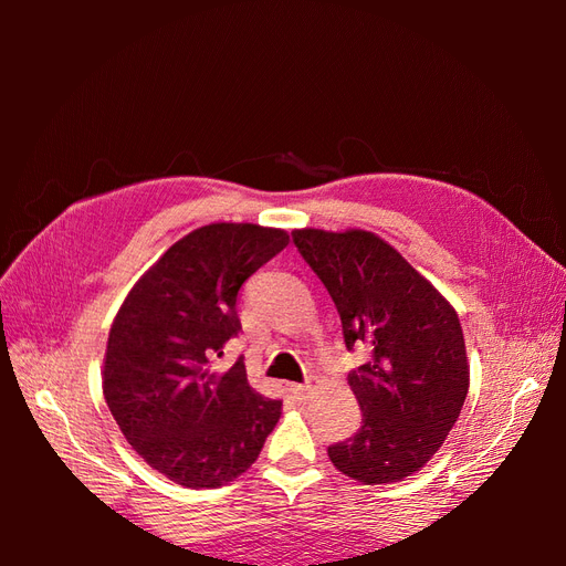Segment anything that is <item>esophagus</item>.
<instances>
[{"mask_svg": "<svg viewBox=\"0 0 566 566\" xmlns=\"http://www.w3.org/2000/svg\"><path fill=\"white\" fill-rule=\"evenodd\" d=\"M290 391L295 394L297 401H306V399L312 397L314 389H312V385H290Z\"/></svg>", "mask_w": 566, "mask_h": 566, "instance_id": "1", "label": "esophagus"}]
</instances>
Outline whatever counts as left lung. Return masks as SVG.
<instances>
[{"mask_svg": "<svg viewBox=\"0 0 566 566\" xmlns=\"http://www.w3.org/2000/svg\"><path fill=\"white\" fill-rule=\"evenodd\" d=\"M293 241L337 306L347 349L370 361L349 373L358 432L328 449L361 484H391L427 465L455 424L470 387L451 302L380 235L297 229Z\"/></svg>", "mask_w": 566, "mask_h": 566, "instance_id": "8db88e82", "label": "left lung"}]
</instances>
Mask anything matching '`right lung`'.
<instances>
[{
	"label": "right lung",
	"mask_w": 566,
	"mask_h": 566,
	"mask_svg": "<svg viewBox=\"0 0 566 566\" xmlns=\"http://www.w3.org/2000/svg\"><path fill=\"white\" fill-rule=\"evenodd\" d=\"M287 241L260 224L200 227L134 283L111 325L106 403L132 449L179 486L233 482L281 418V401L248 385L241 358L227 373L210 364L241 333L243 283Z\"/></svg>",
	"instance_id": "1"
}]
</instances>
